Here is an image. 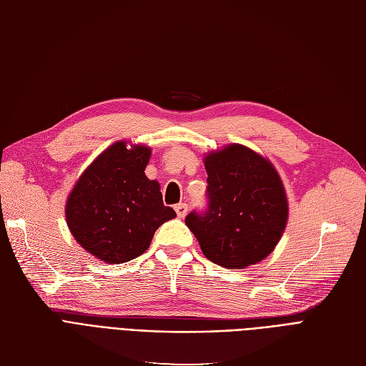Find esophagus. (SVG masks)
Masks as SVG:
<instances>
[{
  "label": "esophagus",
  "mask_w": 366,
  "mask_h": 366,
  "mask_svg": "<svg viewBox=\"0 0 366 366\" xmlns=\"http://www.w3.org/2000/svg\"><path fill=\"white\" fill-rule=\"evenodd\" d=\"M176 209V214H178V217L184 219L187 216V209H188V205L187 204H178L174 207Z\"/></svg>",
  "instance_id": "obj_1"
}]
</instances>
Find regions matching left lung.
Instances as JSON below:
<instances>
[{"label": "left lung", "instance_id": "left-lung-1", "mask_svg": "<svg viewBox=\"0 0 366 366\" xmlns=\"http://www.w3.org/2000/svg\"><path fill=\"white\" fill-rule=\"evenodd\" d=\"M205 211H192L185 225L204 255L228 269H244L275 249L287 223V197L269 159L242 144L205 157Z\"/></svg>", "mask_w": 366, "mask_h": 366}]
</instances>
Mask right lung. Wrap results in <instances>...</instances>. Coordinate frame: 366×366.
Instances as JSON below:
<instances>
[{"instance_id": "right-lung-1", "label": "right lung", "mask_w": 366, "mask_h": 366, "mask_svg": "<svg viewBox=\"0 0 366 366\" xmlns=\"http://www.w3.org/2000/svg\"><path fill=\"white\" fill-rule=\"evenodd\" d=\"M150 149L117 141L81 173L65 217L76 242L100 260L120 264L143 254L155 231L176 217L144 170Z\"/></svg>"}]
</instances>
